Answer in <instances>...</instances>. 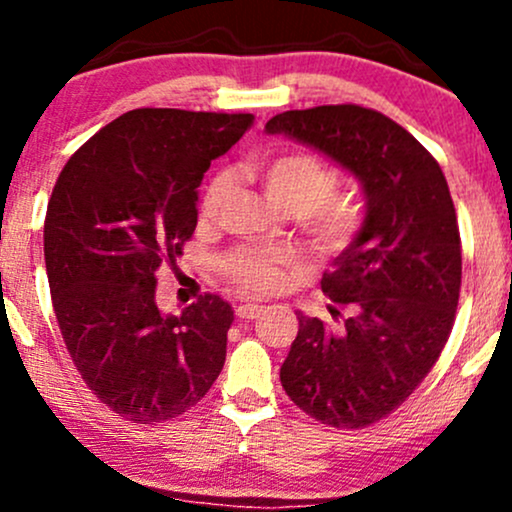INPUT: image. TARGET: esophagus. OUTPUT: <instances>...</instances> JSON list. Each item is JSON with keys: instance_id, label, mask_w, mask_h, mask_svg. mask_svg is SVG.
<instances>
[{"instance_id": "obj_1", "label": "esophagus", "mask_w": 512, "mask_h": 512, "mask_svg": "<svg viewBox=\"0 0 512 512\" xmlns=\"http://www.w3.org/2000/svg\"><path fill=\"white\" fill-rule=\"evenodd\" d=\"M260 313H262V305H257V303H243L236 308V315L240 317V320H255Z\"/></svg>"}]
</instances>
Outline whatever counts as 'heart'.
<instances>
[{"mask_svg":"<svg viewBox=\"0 0 512 512\" xmlns=\"http://www.w3.org/2000/svg\"><path fill=\"white\" fill-rule=\"evenodd\" d=\"M276 207L296 214L303 233L322 252H342L366 226V202L354 190H339V170L310 151H284L252 166ZM231 173L221 170L204 185L199 219L214 221L228 195ZM293 255L269 245H240L221 257V272L248 293L272 291L284 281Z\"/></svg>","mask_w":512,"mask_h":512,"instance_id":"1","label":"heart"}]
</instances>
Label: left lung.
<instances>
[{"label": "left lung", "mask_w": 512, "mask_h": 512, "mask_svg": "<svg viewBox=\"0 0 512 512\" xmlns=\"http://www.w3.org/2000/svg\"><path fill=\"white\" fill-rule=\"evenodd\" d=\"M267 132L315 146L366 192L361 236L322 274V291L346 315L332 308L327 325L298 313L279 373L315 421L366 428L407 402L455 325L462 243L448 180L407 129L363 105L286 110Z\"/></svg>", "instance_id": "1"}]
</instances>
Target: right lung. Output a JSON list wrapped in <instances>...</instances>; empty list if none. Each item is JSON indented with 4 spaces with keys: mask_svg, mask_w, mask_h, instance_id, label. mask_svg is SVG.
<instances>
[{
    "mask_svg": "<svg viewBox=\"0 0 512 512\" xmlns=\"http://www.w3.org/2000/svg\"><path fill=\"white\" fill-rule=\"evenodd\" d=\"M250 113L129 110L64 163L45 216V269L64 346L88 390L132 424H161L209 392L233 310L204 293L180 317L156 272L197 228V187Z\"/></svg>",
    "mask_w": 512,
    "mask_h": 512,
    "instance_id": "obj_1",
    "label": "right lung"
}]
</instances>
